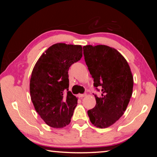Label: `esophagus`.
I'll return each instance as SVG.
<instances>
[{"instance_id": "1", "label": "esophagus", "mask_w": 157, "mask_h": 157, "mask_svg": "<svg viewBox=\"0 0 157 157\" xmlns=\"http://www.w3.org/2000/svg\"><path fill=\"white\" fill-rule=\"evenodd\" d=\"M86 95V94H79L78 95V97L79 98H84V97H85Z\"/></svg>"}]
</instances>
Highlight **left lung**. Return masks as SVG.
<instances>
[{
    "instance_id": "obj_1",
    "label": "left lung",
    "mask_w": 157,
    "mask_h": 157,
    "mask_svg": "<svg viewBox=\"0 0 157 157\" xmlns=\"http://www.w3.org/2000/svg\"><path fill=\"white\" fill-rule=\"evenodd\" d=\"M84 59L97 91L96 105L87 111L94 126L106 128L123 115L132 97L134 80L128 63L118 50L105 45L83 47Z\"/></svg>"
}]
</instances>
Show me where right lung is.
<instances>
[{
	"instance_id": "add662e5",
	"label": "right lung",
	"mask_w": 157,
	"mask_h": 157,
	"mask_svg": "<svg viewBox=\"0 0 157 157\" xmlns=\"http://www.w3.org/2000/svg\"><path fill=\"white\" fill-rule=\"evenodd\" d=\"M82 57L81 46L54 44L39 57L32 72V102L45 123L53 128H62L71 122L78 98L68 91V71Z\"/></svg>"
}]
</instances>
